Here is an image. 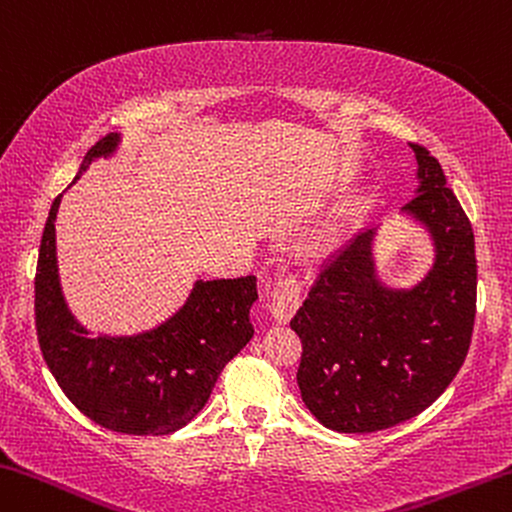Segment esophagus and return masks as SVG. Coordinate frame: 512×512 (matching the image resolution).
<instances>
[{"label":"esophagus","mask_w":512,"mask_h":512,"mask_svg":"<svg viewBox=\"0 0 512 512\" xmlns=\"http://www.w3.org/2000/svg\"><path fill=\"white\" fill-rule=\"evenodd\" d=\"M304 286L302 279L297 277L293 270H283L277 279V286L272 290V302L270 313L277 322H288L295 316V311L300 309L304 300Z\"/></svg>","instance_id":"esophagus-1"}]
</instances>
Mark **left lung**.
<instances>
[{"mask_svg": "<svg viewBox=\"0 0 512 512\" xmlns=\"http://www.w3.org/2000/svg\"><path fill=\"white\" fill-rule=\"evenodd\" d=\"M419 190L403 212L426 226L435 263L412 288H387L375 231L338 249L290 327L302 338V400L322 426L375 432L421 414L458 375L476 318V249L469 217L437 157L410 144Z\"/></svg>", "mask_w": 512, "mask_h": 512, "instance_id": "left-lung-1", "label": "left lung"}]
</instances>
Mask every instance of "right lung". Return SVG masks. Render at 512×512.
I'll return each instance as SVG.
<instances>
[{
  "label": "right lung",
  "instance_id": "obj_1",
  "mask_svg": "<svg viewBox=\"0 0 512 512\" xmlns=\"http://www.w3.org/2000/svg\"><path fill=\"white\" fill-rule=\"evenodd\" d=\"M121 137H102L84 155L80 174L116 151ZM75 176V180L80 178ZM45 222L36 267V332L43 359L70 403L98 426L123 435H169L208 403L224 366L254 336L256 277L196 281L167 322L135 336H91L61 295L54 219Z\"/></svg>",
  "mask_w": 512,
  "mask_h": 512
}]
</instances>
